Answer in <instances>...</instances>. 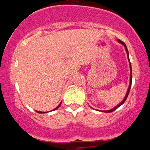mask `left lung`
Listing matches in <instances>:
<instances>
[{
  "label": "left lung",
  "mask_w": 150,
  "mask_h": 150,
  "mask_svg": "<svg viewBox=\"0 0 150 150\" xmlns=\"http://www.w3.org/2000/svg\"><path fill=\"white\" fill-rule=\"evenodd\" d=\"M117 42H119L120 44H121L122 45H123V46L125 47V51H126V53H127V56H128V61H129V64H130V84H129V87H128V90H127V92L126 94H125V96L124 97V99H123V101H121V102L120 103V104H118V105H117L116 106H115L114 108H111V109L110 110H106V111H103L102 112H105V113H110V112H112V111H115V110L116 109V108H118L119 106H121L122 104H123V103L125 102V100H126L127 97H128V94H129V92H130V87H131V84H132V68H131V64H130V58H129V53H128V49H127V46L125 44L124 42H121V41L119 40V39H117Z\"/></svg>",
  "instance_id": "left-lung-1"
}]
</instances>
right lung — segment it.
Instances as JSON below:
<instances>
[{"label": "right lung", "mask_w": 150, "mask_h": 150, "mask_svg": "<svg viewBox=\"0 0 150 150\" xmlns=\"http://www.w3.org/2000/svg\"><path fill=\"white\" fill-rule=\"evenodd\" d=\"M61 103H60V104L59 105H58V106H57V107H56V108H54V109H53L52 110V111H54V110H56V109H57V108H59V106H61ZM37 112H38V113H46V112H42V111H37Z\"/></svg>", "instance_id": "1"}]
</instances>
